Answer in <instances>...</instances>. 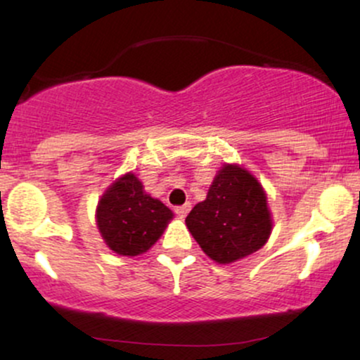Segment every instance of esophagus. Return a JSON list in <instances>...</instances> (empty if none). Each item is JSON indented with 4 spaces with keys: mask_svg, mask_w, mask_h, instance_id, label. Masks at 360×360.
I'll return each instance as SVG.
<instances>
[{
    "mask_svg": "<svg viewBox=\"0 0 360 360\" xmlns=\"http://www.w3.org/2000/svg\"><path fill=\"white\" fill-rule=\"evenodd\" d=\"M189 210H191V203H184V205H181V206H176V208H174V212H176L177 217L184 218L186 214L189 213Z\"/></svg>",
    "mask_w": 360,
    "mask_h": 360,
    "instance_id": "1",
    "label": "esophagus"
}]
</instances>
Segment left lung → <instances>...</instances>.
<instances>
[{
  "label": "left lung",
  "instance_id": "1",
  "mask_svg": "<svg viewBox=\"0 0 360 360\" xmlns=\"http://www.w3.org/2000/svg\"><path fill=\"white\" fill-rule=\"evenodd\" d=\"M186 225L205 254L220 264L259 250L272 229L262 186L232 164L221 167L206 200L186 217Z\"/></svg>",
  "mask_w": 360,
  "mask_h": 360
}]
</instances>
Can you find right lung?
Masks as SVG:
<instances>
[{"mask_svg": "<svg viewBox=\"0 0 360 360\" xmlns=\"http://www.w3.org/2000/svg\"><path fill=\"white\" fill-rule=\"evenodd\" d=\"M96 218L106 245L131 257L147 252L159 240L172 212L143 193L142 183L134 174H125L103 194Z\"/></svg>", "mask_w": 360, "mask_h": 360, "instance_id": "1", "label": "right lung"}]
</instances>
